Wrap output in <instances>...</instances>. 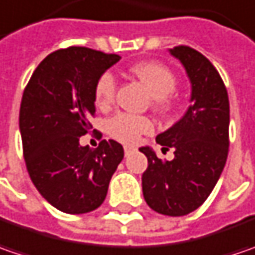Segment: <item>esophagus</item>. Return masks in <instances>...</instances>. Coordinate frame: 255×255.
I'll return each instance as SVG.
<instances>
[{"instance_id": "esophagus-1", "label": "esophagus", "mask_w": 255, "mask_h": 255, "mask_svg": "<svg viewBox=\"0 0 255 255\" xmlns=\"http://www.w3.org/2000/svg\"><path fill=\"white\" fill-rule=\"evenodd\" d=\"M134 151H135V148H134V147H127V145L124 147V154H126V155H129V154H132Z\"/></svg>"}]
</instances>
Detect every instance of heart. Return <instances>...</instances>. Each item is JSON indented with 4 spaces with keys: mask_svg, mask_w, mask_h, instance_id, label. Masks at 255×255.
Here are the masks:
<instances>
[{
    "mask_svg": "<svg viewBox=\"0 0 255 255\" xmlns=\"http://www.w3.org/2000/svg\"><path fill=\"white\" fill-rule=\"evenodd\" d=\"M138 80L147 85L154 97V107L160 111H170L174 106L171 93L177 88L175 74L165 65L155 61L138 62L129 68ZM117 80L114 74L104 72L97 80L94 88L95 106L106 110L116 100ZM154 124L148 117L118 113L107 121L108 134L124 144H135L142 135L152 132Z\"/></svg>",
    "mask_w": 255,
    "mask_h": 255,
    "instance_id": "heart-1",
    "label": "heart"
}]
</instances>
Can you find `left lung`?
Listing matches in <instances>:
<instances>
[{
	"label": "left lung",
	"instance_id": "obj_1",
	"mask_svg": "<svg viewBox=\"0 0 255 255\" xmlns=\"http://www.w3.org/2000/svg\"><path fill=\"white\" fill-rule=\"evenodd\" d=\"M170 52L190 77L193 104L155 138L164 151L174 149V160L161 161L148 147L139 151L148 160L142 174L147 204L160 214L180 217L204 203L223 172L230 145V103L223 78L201 52L187 45Z\"/></svg>",
	"mask_w": 255,
	"mask_h": 255
}]
</instances>
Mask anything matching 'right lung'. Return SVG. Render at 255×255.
I'll return each instance as SVG.
<instances>
[{
    "label": "right lung",
    "instance_id": "right-lung-1",
    "mask_svg": "<svg viewBox=\"0 0 255 255\" xmlns=\"http://www.w3.org/2000/svg\"><path fill=\"white\" fill-rule=\"evenodd\" d=\"M120 58L87 47L57 50L39 62L24 90L19 129L27 171L39 194L62 213L98 208L124 158L114 139H103L95 149L80 145L93 128L95 83Z\"/></svg>",
    "mask_w": 255,
    "mask_h": 255
}]
</instances>
